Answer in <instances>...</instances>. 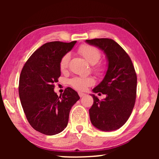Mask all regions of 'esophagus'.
<instances>
[{"instance_id":"34e87169","label":"esophagus","mask_w":159,"mask_h":159,"mask_svg":"<svg viewBox=\"0 0 159 159\" xmlns=\"http://www.w3.org/2000/svg\"><path fill=\"white\" fill-rule=\"evenodd\" d=\"M79 95L80 96V98H82V97L85 95V94L83 93H81V92H79Z\"/></svg>"}]
</instances>
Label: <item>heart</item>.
<instances>
[{"mask_svg":"<svg viewBox=\"0 0 159 159\" xmlns=\"http://www.w3.org/2000/svg\"><path fill=\"white\" fill-rule=\"evenodd\" d=\"M79 52L88 62L93 64V69L97 74H100L104 71V65L98 61L101 58V52L98 48L90 45H82L79 48ZM70 59L69 53H66L61 57L60 61V69L64 71L68 67ZM69 83L74 88L83 90L88 86L93 85L94 79L91 77H74L70 79Z\"/></svg>","mask_w":159,"mask_h":159,"instance_id":"obj_1","label":"heart"}]
</instances>
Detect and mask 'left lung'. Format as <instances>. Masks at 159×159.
<instances>
[{"label": "left lung", "instance_id": "8db88e82", "mask_svg": "<svg viewBox=\"0 0 159 159\" xmlns=\"http://www.w3.org/2000/svg\"><path fill=\"white\" fill-rule=\"evenodd\" d=\"M85 41L103 50L109 61L103 80L93 90L107 97L99 100L92 95L93 104L89 109L91 123L102 131L117 130L127 121L135 103V70L127 52L114 40L95 39Z\"/></svg>", "mask_w": 159, "mask_h": 159}]
</instances>
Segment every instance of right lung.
<instances>
[{
  "label": "right lung",
  "instance_id": "add662e5",
  "mask_svg": "<svg viewBox=\"0 0 159 159\" xmlns=\"http://www.w3.org/2000/svg\"><path fill=\"white\" fill-rule=\"evenodd\" d=\"M76 43H46L32 54L21 69L19 95L24 112L31 127L46 135L60 133L66 127L70 110L80 99L69 87L60 96L54 92L61 75V58Z\"/></svg>",
  "mask_w": 159,
  "mask_h": 159
}]
</instances>
